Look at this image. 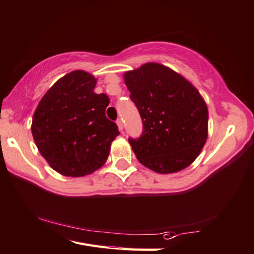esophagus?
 <instances>
[{
    "mask_svg": "<svg viewBox=\"0 0 254 254\" xmlns=\"http://www.w3.org/2000/svg\"><path fill=\"white\" fill-rule=\"evenodd\" d=\"M117 124H118L119 130H120V131H122V130H123V122H122V120H121V119H119L118 121H117Z\"/></svg>",
    "mask_w": 254,
    "mask_h": 254,
    "instance_id": "obj_1",
    "label": "esophagus"
}]
</instances>
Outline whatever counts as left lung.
Returning <instances> with one entry per match:
<instances>
[{"label": "left lung", "instance_id": "8db88e82", "mask_svg": "<svg viewBox=\"0 0 254 254\" xmlns=\"http://www.w3.org/2000/svg\"><path fill=\"white\" fill-rule=\"evenodd\" d=\"M130 98L139 110L143 132L128 139L136 159L169 174L189 167L207 137V107L194 86L162 64L145 63L124 73Z\"/></svg>", "mask_w": 254, "mask_h": 254}]
</instances>
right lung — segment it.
Returning <instances> with one entry per match:
<instances>
[{
	"label": "right lung",
	"instance_id": "obj_1",
	"mask_svg": "<svg viewBox=\"0 0 254 254\" xmlns=\"http://www.w3.org/2000/svg\"><path fill=\"white\" fill-rule=\"evenodd\" d=\"M95 77L72 71L51 86L32 120V135L50 167L66 177H83L107 162L120 132L105 117L108 95L96 94Z\"/></svg>",
	"mask_w": 254,
	"mask_h": 254
}]
</instances>
